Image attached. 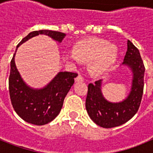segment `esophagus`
<instances>
[{
  "instance_id": "esophagus-1",
  "label": "esophagus",
  "mask_w": 153,
  "mask_h": 153,
  "mask_svg": "<svg viewBox=\"0 0 153 153\" xmlns=\"http://www.w3.org/2000/svg\"><path fill=\"white\" fill-rule=\"evenodd\" d=\"M75 80L76 82H79V83H80V82H83V78L82 77V76L81 75H78L76 77Z\"/></svg>"
}]
</instances>
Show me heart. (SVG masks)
I'll return each instance as SVG.
<instances>
[{
    "label": "heart",
    "mask_w": 153,
    "mask_h": 153,
    "mask_svg": "<svg viewBox=\"0 0 153 153\" xmlns=\"http://www.w3.org/2000/svg\"><path fill=\"white\" fill-rule=\"evenodd\" d=\"M118 56V48L115 44L100 37H89L79 40L72 52L64 54L70 62L89 61L90 73L95 76L105 74L113 68Z\"/></svg>",
    "instance_id": "heart-1"
}]
</instances>
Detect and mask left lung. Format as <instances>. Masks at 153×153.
I'll return each mask as SVG.
<instances>
[{
  "label": "left lung",
  "instance_id": "8db88e82",
  "mask_svg": "<svg viewBox=\"0 0 153 153\" xmlns=\"http://www.w3.org/2000/svg\"><path fill=\"white\" fill-rule=\"evenodd\" d=\"M122 64L130 68L132 73L130 93L123 101L111 102L104 98L101 90L102 79L88 85L86 111L93 122L103 128L119 126L129 121L137 113L141 103L145 67L140 51L130 40L127 41V51Z\"/></svg>",
  "mask_w": 153,
  "mask_h": 153
}]
</instances>
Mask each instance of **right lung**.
<instances>
[{"mask_svg":"<svg viewBox=\"0 0 153 153\" xmlns=\"http://www.w3.org/2000/svg\"><path fill=\"white\" fill-rule=\"evenodd\" d=\"M39 34H45L59 43L66 34L58 31L40 30L30 32L18 44L20 45ZM10 61L9 93L13 108L21 119L36 126L45 125L54 120L62 109L65 97L74 85L78 74L72 72H59L44 88L33 89L24 83L16 67L14 56Z\"/></svg>","mask_w":153,"mask_h":153,"instance_id":"obj_1","label":"right lung"}]
</instances>
